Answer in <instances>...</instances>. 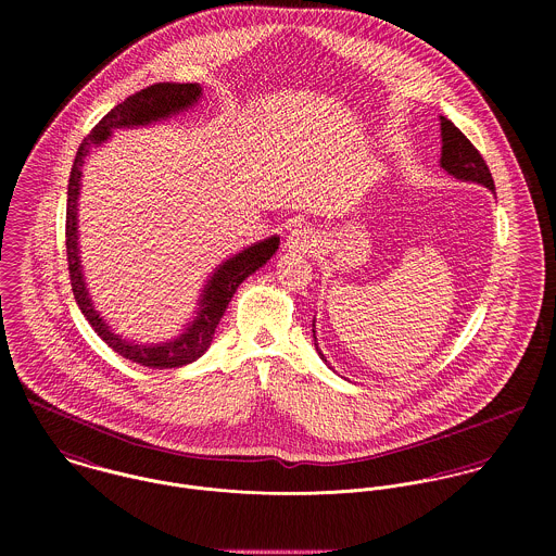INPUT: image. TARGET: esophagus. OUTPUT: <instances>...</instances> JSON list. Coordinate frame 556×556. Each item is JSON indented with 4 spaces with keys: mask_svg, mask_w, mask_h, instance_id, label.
Wrapping results in <instances>:
<instances>
[{
    "mask_svg": "<svg viewBox=\"0 0 556 556\" xmlns=\"http://www.w3.org/2000/svg\"><path fill=\"white\" fill-rule=\"evenodd\" d=\"M317 245V233H315V229L313 227H308V225H300L298 229H293L289 236H287V241H285V248L289 250V252H313V248Z\"/></svg>",
    "mask_w": 556,
    "mask_h": 556,
    "instance_id": "34e87169",
    "label": "esophagus"
}]
</instances>
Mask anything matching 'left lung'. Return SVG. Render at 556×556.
I'll return each mask as SVG.
<instances>
[{
    "label": "left lung",
    "mask_w": 556,
    "mask_h": 556,
    "mask_svg": "<svg viewBox=\"0 0 556 556\" xmlns=\"http://www.w3.org/2000/svg\"><path fill=\"white\" fill-rule=\"evenodd\" d=\"M441 166L454 175L456 179L463 181H473L481 184L488 190L494 192V181L490 175L488 164L481 159V154L477 152L476 146L447 119L441 115ZM313 336H315V323H313ZM315 346H317L320 359L327 364L325 355L318 349L317 336H315Z\"/></svg>",
    "instance_id": "8db88e82"
}]
</instances>
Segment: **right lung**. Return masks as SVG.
I'll use <instances>...</instances> for the list:
<instances>
[{"label":"right lung","instance_id":"add662e5","mask_svg":"<svg viewBox=\"0 0 556 556\" xmlns=\"http://www.w3.org/2000/svg\"><path fill=\"white\" fill-rule=\"evenodd\" d=\"M203 96L199 83H156L150 85L130 98H126L122 104L111 109L96 126L93 130L83 139L79 152L75 156V164L68 179V205H66V252H68V269H71V285L75 300L79 304L80 313L89 320L93 331L122 357L148 366V368H179L194 359H199L212 344L214 331L225 315L231 298L236 295L239 285L254 274L258 267H263L278 250L280 238H271L256 241L248 248H243L231 258H227L223 265L214 269L210 276L201 300L197 308V317L188 327L173 340L160 342V344H139L122 338L115 333L100 313L93 308L91 298L85 287L83 267L79 256V231H77V212H79L80 175L87 154L93 148H100L113 130L117 128H135V126H150L154 122H162L170 115H177L181 111L192 109L199 98Z\"/></svg>","mask_w":556,"mask_h":556}]
</instances>
